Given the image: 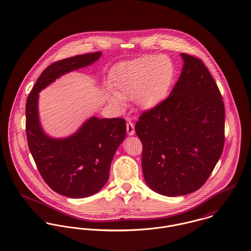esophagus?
I'll use <instances>...</instances> for the list:
<instances>
[{
  "mask_svg": "<svg viewBox=\"0 0 251 251\" xmlns=\"http://www.w3.org/2000/svg\"><path fill=\"white\" fill-rule=\"evenodd\" d=\"M126 128H127V133L129 135H133L135 134V126L133 124L132 121H128L126 124Z\"/></svg>",
  "mask_w": 251,
  "mask_h": 251,
  "instance_id": "esophagus-1",
  "label": "esophagus"
}]
</instances>
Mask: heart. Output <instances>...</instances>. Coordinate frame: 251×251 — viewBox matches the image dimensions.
I'll use <instances>...</instances> for the list:
<instances>
[{"instance_id":"b5f03b06","label":"heart","mask_w":251,"mask_h":251,"mask_svg":"<svg viewBox=\"0 0 251 251\" xmlns=\"http://www.w3.org/2000/svg\"><path fill=\"white\" fill-rule=\"evenodd\" d=\"M176 69L166 55H146L120 64L116 71V92L109 99L118 108L125 106L124 98L135 97L143 109L154 108L161 103L173 85Z\"/></svg>"}]
</instances>
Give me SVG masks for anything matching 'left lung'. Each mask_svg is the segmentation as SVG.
<instances>
[{
    "label": "left lung",
    "mask_w": 251,
    "mask_h": 251,
    "mask_svg": "<svg viewBox=\"0 0 251 251\" xmlns=\"http://www.w3.org/2000/svg\"><path fill=\"white\" fill-rule=\"evenodd\" d=\"M183 67L169 97L144 111L135 123L142 143L147 185L168 197L200 189L212 173L225 145V104L200 59L181 53Z\"/></svg>",
    "instance_id": "1"
}]
</instances>
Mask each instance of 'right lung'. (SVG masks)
Segmentation results:
<instances>
[{
  "mask_svg": "<svg viewBox=\"0 0 251 251\" xmlns=\"http://www.w3.org/2000/svg\"><path fill=\"white\" fill-rule=\"evenodd\" d=\"M101 52L59 60L37 79L25 104V133L29 151L40 175L56 193L85 198L97 193L109 178L117 147L126 135L123 118L91 117L75 134L63 139L46 135L39 122V93L61 75L89 66Z\"/></svg>",
  "mask_w": 251,
  "mask_h": 251,
  "instance_id": "add662e5",
  "label": "right lung"
}]
</instances>
